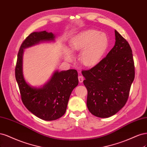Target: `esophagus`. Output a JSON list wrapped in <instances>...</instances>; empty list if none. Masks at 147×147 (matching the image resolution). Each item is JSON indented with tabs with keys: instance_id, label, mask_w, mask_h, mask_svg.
Returning a JSON list of instances; mask_svg holds the SVG:
<instances>
[{
	"instance_id": "obj_1",
	"label": "esophagus",
	"mask_w": 147,
	"mask_h": 147,
	"mask_svg": "<svg viewBox=\"0 0 147 147\" xmlns=\"http://www.w3.org/2000/svg\"><path fill=\"white\" fill-rule=\"evenodd\" d=\"M78 79H79V82H80V83H82V82H83V80H84V77L82 76H78Z\"/></svg>"
}]
</instances>
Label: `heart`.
<instances>
[{
  "instance_id": "heart-1",
  "label": "heart",
  "mask_w": 147,
  "mask_h": 147,
  "mask_svg": "<svg viewBox=\"0 0 147 147\" xmlns=\"http://www.w3.org/2000/svg\"><path fill=\"white\" fill-rule=\"evenodd\" d=\"M109 46L107 36L96 30H88L78 35L69 42V49L72 52L83 51L80 61L86 67H93L100 61ZM65 57L67 61L73 60L68 49H65Z\"/></svg>"
}]
</instances>
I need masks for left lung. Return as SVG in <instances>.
Wrapping results in <instances>:
<instances>
[{"label":"left lung","instance_id":"obj_1","mask_svg":"<svg viewBox=\"0 0 147 147\" xmlns=\"http://www.w3.org/2000/svg\"><path fill=\"white\" fill-rule=\"evenodd\" d=\"M115 35V45L106 57L91 69L82 71L88 92V111L99 118L115 115L125 105L135 77L128 42L116 30Z\"/></svg>","mask_w":147,"mask_h":147}]
</instances>
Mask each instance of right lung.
<instances>
[{"label": "right lung", "mask_w": 147, "mask_h": 147, "mask_svg": "<svg viewBox=\"0 0 147 147\" xmlns=\"http://www.w3.org/2000/svg\"><path fill=\"white\" fill-rule=\"evenodd\" d=\"M55 37L53 33L46 31L30 34L20 47L15 68V77L23 104L33 114L46 121L57 120L65 114L70 94L78 85V72L76 69L55 71L43 86L32 87L24 77L22 57L24 49L40 42L54 41Z\"/></svg>", "instance_id": "add662e5"}]
</instances>
